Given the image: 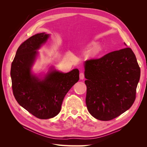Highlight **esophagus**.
I'll return each mask as SVG.
<instances>
[{
  "instance_id": "obj_1",
  "label": "esophagus",
  "mask_w": 147,
  "mask_h": 147,
  "mask_svg": "<svg viewBox=\"0 0 147 147\" xmlns=\"http://www.w3.org/2000/svg\"><path fill=\"white\" fill-rule=\"evenodd\" d=\"M84 78V75L83 73H80V80H83Z\"/></svg>"
}]
</instances>
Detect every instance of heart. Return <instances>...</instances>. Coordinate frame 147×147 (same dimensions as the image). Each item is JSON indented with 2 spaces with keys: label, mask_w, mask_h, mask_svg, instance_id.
Returning a JSON list of instances; mask_svg holds the SVG:
<instances>
[{
  "label": "heart",
  "mask_w": 147,
  "mask_h": 147,
  "mask_svg": "<svg viewBox=\"0 0 147 147\" xmlns=\"http://www.w3.org/2000/svg\"><path fill=\"white\" fill-rule=\"evenodd\" d=\"M90 47L91 48H94L93 50H92L91 52V55L94 56L96 55H97L98 53L100 52V50H101V47L99 45H97V43L95 42H92L91 43L90 45Z\"/></svg>",
  "instance_id": "heart-1"
}]
</instances>
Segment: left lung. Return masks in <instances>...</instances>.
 I'll list each match as a JSON object with an SVG mask.
<instances>
[{
  "mask_svg": "<svg viewBox=\"0 0 147 147\" xmlns=\"http://www.w3.org/2000/svg\"><path fill=\"white\" fill-rule=\"evenodd\" d=\"M84 67L86 104L93 117L109 121L131 108L136 99L140 69L130 48L87 60Z\"/></svg>",
  "mask_w": 147,
  "mask_h": 147,
  "instance_id": "obj_1",
  "label": "left lung"
}]
</instances>
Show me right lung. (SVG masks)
<instances>
[{
	"label": "right lung",
	"instance_id": "obj_1",
	"mask_svg": "<svg viewBox=\"0 0 147 147\" xmlns=\"http://www.w3.org/2000/svg\"><path fill=\"white\" fill-rule=\"evenodd\" d=\"M50 34H37L26 40L18 48L10 71L13 95L21 107L35 117H55L61 109L67 93L79 80V70L63 73L51 67L40 77L32 72L38 50L45 43Z\"/></svg>",
	"mask_w": 147,
	"mask_h": 147
}]
</instances>
